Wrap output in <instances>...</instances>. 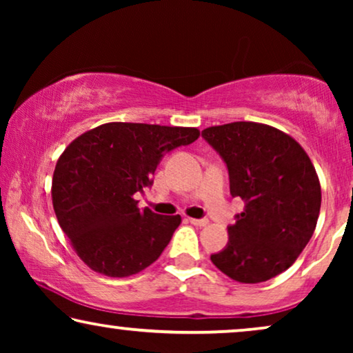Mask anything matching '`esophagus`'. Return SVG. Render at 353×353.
Masks as SVG:
<instances>
[{"instance_id": "34e87169", "label": "esophagus", "mask_w": 353, "mask_h": 353, "mask_svg": "<svg viewBox=\"0 0 353 353\" xmlns=\"http://www.w3.org/2000/svg\"><path fill=\"white\" fill-rule=\"evenodd\" d=\"M188 220H190V223L194 226H205L207 223H209V220L207 219H188Z\"/></svg>"}]
</instances>
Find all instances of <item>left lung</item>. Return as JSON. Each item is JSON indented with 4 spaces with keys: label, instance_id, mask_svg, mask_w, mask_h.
I'll list each match as a JSON object with an SVG mask.
<instances>
[{
    "label": "left lung",
    "instance_id": "left-lung-1",
    "mask_svg": "<svg viewBox=\"0 0 353 353\" xmlns=\"http://www.w3.org/2000/svg\"><path fill=\"white\" fill-rule=\"evenodd\" d=\"M202 138L228 168L231 196L244 201L212 263L234 281H268L296 262L315 231V167L296 139L268 125L233 122L205 128Z\"/></svg>",
    "mask_w": 353,
    "mask_h": 353
}]
</instances>
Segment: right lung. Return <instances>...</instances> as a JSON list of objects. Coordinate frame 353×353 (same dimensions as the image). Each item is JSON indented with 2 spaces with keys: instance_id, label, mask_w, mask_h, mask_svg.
<instances>
[{
  "instance_id": "add662e5",
  "label": "right lung",
  "mask_w": 353,
  "mask_h": 353,
  "mask_svg": "<svg viewBox=\"0 0 353 353\" xmlns=\"http://www.w3.org/2000/svg\"><path fill=\"white\" fill-rule=\"evenodd\" d=\"M199 138L197 128L104 123L72 141L52 175V205L62 231L91 270L123 278L161 257L180 215L138 209L162 157Z\"/></svg>"
}]
</instances>
